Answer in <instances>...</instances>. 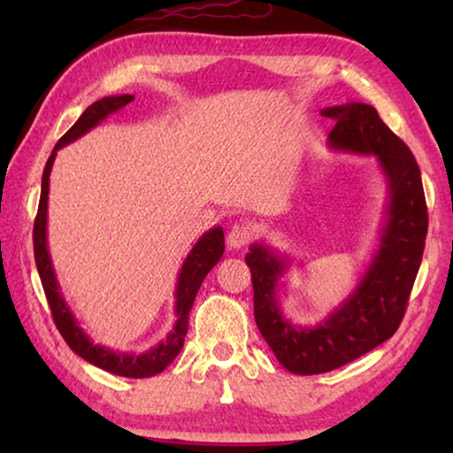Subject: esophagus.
I'll return each instance as SVG.
<instances>
[{
    "instance_id": "34e87169",
    "label": "esophagus",
    "mask_w": 453,
    "mask_h": 453,
    "mask_svg": "<svg viewBox=\"0 0 453 453\" xmlns=\"http://www.w3.org/2000/svg\"><path fill=\"white\" fill-rule=\"evenodd\" d=\"M250 240H251V232H250V227L243 224H235L227 234V245L232 250L243 248V245L250 243Z\"/></svg>"
}]
</instances>
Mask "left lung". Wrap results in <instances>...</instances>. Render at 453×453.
Listing matches in <instances>:
<instances>
[{
	"label": "left lung",
	"mask_w": 453,
	"mask_h": 453,
	"mask_svg": "<svg viewBox=\"0 0 453 453\" xmlns=\"http://www.w3.org/2000/svg\"><path fill=\"white\" fill-rule=\"evenodd\" d=\"M335 119L334 150L375 156L388 180L389 205L380 250L346 302L316 327L291 324L275 300L286 259L254 243L245 256L254 283V316L267 346L286 370L297 375L332 372L354 362L400 327L427 235V205L416 157L383 124L375 107L349 102L321 110Z\"/></svg>",
	"instance_id": "obj_1"
}]
</instances>
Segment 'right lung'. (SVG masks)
Instances as JSON below:
<instances>
[{
    "mask_svg": "<svg viewBox=\"0 0 453 453\" xmlns=\"http://www.w3.org/2000/svg\"><path fill=\"white\" fill-rule=\"evenodd\" d=\"M134 96H111L97 99L96 104H91L86 111L81 113L80 119L67 129L65 135L56 143L51 156L45 164V170L42 175V197H40V208H37V216L34 221V256L35 265L40 272L42 286L48 297L50 310L53 321L59 329L61 337H64L67 346H70L75 354L86 359V362L94 364L102 370L124 375V378H151L159 372H164L170 365L183 348V337L188 334V321H189V310L194 305L196 294L205 275L211 272V267L216 265L221 256H224L226 243H224V229L219 226L211 227L210 232H205L199 237L194 250L189 251L186 262L181 265L178 288H175V326L165 337L164 342H159L156 348H151L145 354H119V351H111L110 348L97 346L89 340L86 332L78 326L72 310L67 308L64 296L59 294V283L56 280V272H53L51 257L48 251V194H50V173L53 159L59 148L72 143L88 134L91 127H96L99 121L105 119L110 113L121 110V107L132 102Z\"/></svg>",
    "mask_w": 453,
    "mask_h": 453,
    "instance_id": "obj_1",
    "label": "right lung"
}]
</instances>
